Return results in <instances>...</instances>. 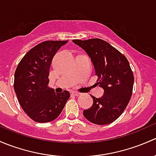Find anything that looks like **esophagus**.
Here are the masks:
<instances>
[{
  "label": "esophagus",
  "instance_id": "1",
  "mask_svg": "<svg viewBox=\"0 0 156 156\" xmlns=\"http://www.w3.org/2000/svg\"><path fill=\"white\" fill-rule=\"evenodd\" d=\"M70 94H72V95H74V96H79L80 94V93L77 92V91H70Z\"/></svg>",
  "mask_w": 156,
  "mask_h": 156
}]
</instances>
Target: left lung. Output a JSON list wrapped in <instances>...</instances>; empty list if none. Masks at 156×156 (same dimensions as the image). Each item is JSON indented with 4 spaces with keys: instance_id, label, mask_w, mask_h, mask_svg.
Here are the masks:
<instances>
[{
    "instance_id": "1",
    "label": "left lung",
    "mask_w": 156,
    "mask_h": 156,
    "mask_svg": "<svg viewBox=\"0 0 156 156\" xmlns=\"http://www.w3.org/2000/svg\"><path fill=\"white\" fill-rule=\"evenodd\" d=\"M72 41L89 56L98 76V83L104 89L101 98L91 97L92 106L83 110V115L94 124H110L123 113L132 94L134 75L129 62L125 55L103 40Z\"/></svg>"
}]
</instances>
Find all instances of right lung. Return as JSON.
<instances>
[{"label": "right lung", "mask_w": 156, "mask_h": 156, "mask_svg": "<svg viewBox=\"0 0 156 156\" xmlns=\"http://www.w3.org/2000/svg\"><path fill=\"white\" fill-rule=\"evenodd\" d=\"M68 41H48L28 51L20 61L14 75V90L25 113L37 122L55 119L70 98L68 91L55 93L48 87L52 58Z\"/></svg>", "instance_id": "add662e5"}]
</instances>
